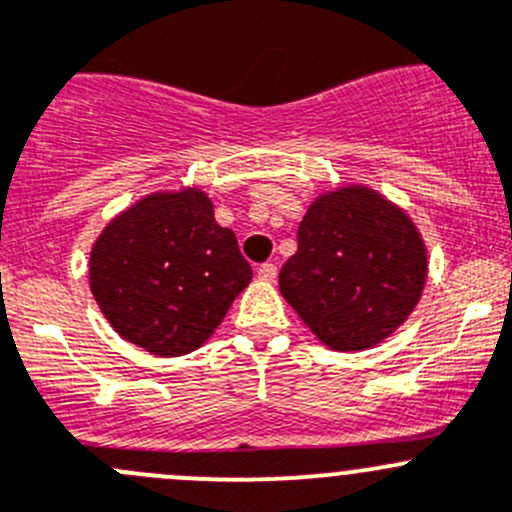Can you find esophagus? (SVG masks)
Returning a JSON list of instances; mask_svg holds the SVG:
<instances>
[{
	"label": "esophagus",
	"instance_id": "34e87169",
	"mask_svg": "<svg viewBox=\"0 0 512 512\" xmlns=\"http://www.w3.org/2000/svg\"><path fill=\"white\" fill-rule=\"evenodd\" d=\"M256 274H259L261 281H274L276 279V266L271 264V261H266V264H261L259 269H256Z\"/></svg>",
	"mask_w": 512,
	"mask_h": 512
}]
</instances>
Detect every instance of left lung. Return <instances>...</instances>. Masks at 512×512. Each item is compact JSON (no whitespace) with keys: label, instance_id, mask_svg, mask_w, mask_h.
<instances>
[{"label":"left lung","instance_id":"obj_1","mask_svg":"<svg viewBox=\"0 0 512 512\" xmlns=\"http://www.w3.org/2000/svg\"><path fill=\"white\" fill-rule=\"evenodd\" d=\"M279 286L311 332L339 352L387 339L417 306L427 251L407 213L369 188L316 198Z\"/></svg>","mask_w":512,"mask_h":512}]
</instances>
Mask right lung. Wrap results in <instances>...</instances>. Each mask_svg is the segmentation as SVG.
Returning <instances> with one entry per match:
<instances>
[{"instance_id":"right-lung-1","label":"right lung","mask_w":512,"mask_h":512,"mask_svg":"<svg viewBox=\"0 0 512 512\" xmlns=\"http://www.w3.org/2000/svg\"><path fill=\"white\" fill-rule=\"evenodd\" d=\"M251 266L231 228L218 226L206 193H155L120 213L90 253V289L128 342L158 357L201 347Z\"/></svg>"}]
</instances>
